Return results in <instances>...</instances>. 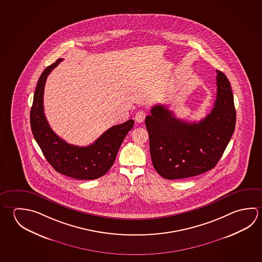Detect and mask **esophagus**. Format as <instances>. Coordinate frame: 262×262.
Here are the masks:
<instances>
[{"label":"esophagus","instance_id":"34e87169","mask_svg":"<svg viewBox=\"0 0 262 262\" xmlns=\"http://www.w3.org/2000/svg\"><path fill=\"white\" fill-rule=\"evenodd\" d=\"M145 117H146V114L144 111H138L135 115V120L139 123H142L143 122V120H145Z\"/></svg>","mask_w":262,"mask_h":262}]
</instances>
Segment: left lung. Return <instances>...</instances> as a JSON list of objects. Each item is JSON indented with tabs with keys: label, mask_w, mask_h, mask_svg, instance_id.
<instances>
[{
	"label": "left lung",
	"mask_w": 262,
	"mask_h": 262,
	"mask_svg": "<svg viewBox=\"0 0 262 262\" xmlns=\"http://www.w3.org/2000/svg\"><path fill=\"white\" fill-rule=\"evenodd\" d=\"M217 95L211 113L199 122L179 120L165 105L147 116L152 165L166 179H187L212 169L229 143L235 127L234 96L229 81L216 70Z\"/></svg>",
	"instance_id": "8db88e82"
}]
</instances>
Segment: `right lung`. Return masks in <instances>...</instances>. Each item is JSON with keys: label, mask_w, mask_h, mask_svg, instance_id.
Listing matches in <instances>:
<instances>
[{"label": "right lung", "mask_w": 262, "mask_h": 262, "mask_svg": "<svg viewBox=\"0 0 262 262\" xmlns=\"http://www.w3.org/2000/svg\"><path fill=\"white\" fill-rule=\"evenodd\" d=\"M61 60L59 59L48 66L37 81L30 111L33 135L47 161L57 172L75 179H98L114 164L120 145L133 129L134 121L129 120L111 127L88 146L73 145L59 137L51 129L44 114L43 95L48 75Z\"/></svg>", "instance_id": "right-lung-1"}]
</instances>
